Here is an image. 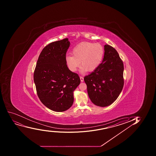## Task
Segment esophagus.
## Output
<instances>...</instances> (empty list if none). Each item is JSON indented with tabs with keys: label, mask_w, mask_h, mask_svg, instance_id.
Wrapping results in <instances>:
<instances>
[{
	"label": "esophagus",
	"mask_w": 156,
	"mask_h": 156,
	"mask_svg": "<svg viewBox=\"0 0 156 156\" xmlns=\"http://www.w3.org/2000/svg\"><path fill=\"white\" fill-rule=\"evenodd\" d=\"M80 78L81 82H83L84 81V78L82 76H80Z\"/></svg>",
	"instance_id": "1"
}]
</instances>
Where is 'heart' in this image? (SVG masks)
I'll use <instances>...</instances> for the list:
<instances>
[{
	"mask_svg": "<svg viewBox=\"0 0 156 156\" xmlns=\"http://www.w3.org/2000/svg\"><path fill=\"white\" fill-rule=\"evenodd\" d=\"M105 50L99 43L81 42L72 50V54L67 55L65 60L68 68L72 72L77 71L80 65L82 73L95 70L102 62Z\"/></svg>",
	"mask_w": 156,
	"mask_h": 156,
	"instance_id": "1",
	"label": "heart"
}]
</instances>
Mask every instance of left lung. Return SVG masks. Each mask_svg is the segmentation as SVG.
Segmentation results:
<instances>
[{
  "mask_svg": "<svg viewBox=\"0 0 156 156\" xmlns=\"http://www.w3.org/2000/svg\"><path fill=\"white\" fill-rule=\"evenodd\" d=\"M104 50L102 63L84 78L91 102L102 107L109 106L117 99L124 84L123 64L118 52L107 44Z\"/></svg>",
  "mask_w": 156,
  "mask_h": 156,
  "instance_id": "8db88e82",
  "label": "left lung"
}]
</instances>
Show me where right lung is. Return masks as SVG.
<instances>
[{"instance_id": "obj_1", "label": "right lung", "mask_w": 156, "mask_h": 156, "mask_svg": "<svg viewBox=\"0 0 156 156\" xmlns=\"http://www.w3.org/2000/svg\"><path fill=\"white\" fill-rule=\"evenodd\" d=\"M69 45L66 38L45 47L34 74L39 99L45 106L56 112H63L72 106L73 93L80 83L78 75L69 69L65 60Z\"/></svg>"}]
</instances>
